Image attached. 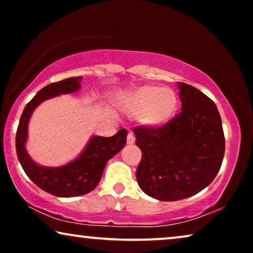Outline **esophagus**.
Instances as JSON below:
<instances>
[{"instance_id":"34e87169","label":"esophagus","mask_w":253,"mask_h":253,"mask_svg":"<svg viewBox=\"0 0 253 253\" xmlns=\"http://www.w3.org/2000/svg\"><path fill=\"white\" fill-rule=\"evenodd\" d=\"M126 143L129 145H132L134 143V136L132 132H129L127 133V137H126Z\"/></svg>"}]
</instances>
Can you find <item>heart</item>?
Returning <instances> with one entry per match:
<instances>
[{
    "instance_id": "heart-1",
    "label": "heart",
    "mask_w": 253,
    "mask_h": 253,
    "mask_svg": "<svg viewBox=\"0 0 253 253\" xmlns=\"http://www.w3.org/2000/svg\"><path fill=\"white\" fill-rule=\"evenodd\" d=\"M124 108L131 114H137L140 126L157 129L166 126L175 116L178 96L169 87L144 85L126 95Z\"/></svg>"
}]
</instances>
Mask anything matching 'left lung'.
I'll list each match as a JSON object with an SVG mask.
<instances>
[{
    "instance_id": "1",
    "label": "left lung",
    "mask_w": 253,
    "mask_h": 253,
    "mask_svg": "<svg viewBox=\"0 0 253 253\" xmlns=\"http://www.w3.org/2000/svg\"><path fill=\"white\" fill-rule=\"evenodd\" d=\"M182 112L166 126H136L141 160L136 177L152 198L175 202L210 185L224 155L222 122L215 103L185 83H177Z\"/></svg>"
}]
</instances>
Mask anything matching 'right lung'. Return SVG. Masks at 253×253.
Instances as JSON below:
<instances>
[{
	"label": "right lung",
	"mask_w": 253,
	"mask_h": 253,
	"mask_svg": "<svg viewBox=\"0 0 253 253\" xmlns=\"http://www.w3.org/2000/svg\"><path fill=\"white\" fill-rule=\"evenodd\" d=\"M82 78L63 79L41 88L25 106L16 133L17 157L24 171L34 184L56 197H76L91 192L99 184L107 161L119 153L126 144V129H121L113 137L93 136L77 159L61 167L38 165L27 153L25 147L27 127L33 110L44 100L77 92L81 88Z\"/></svg>",
	"instance_id": "obj_1"
}]
</instances>
